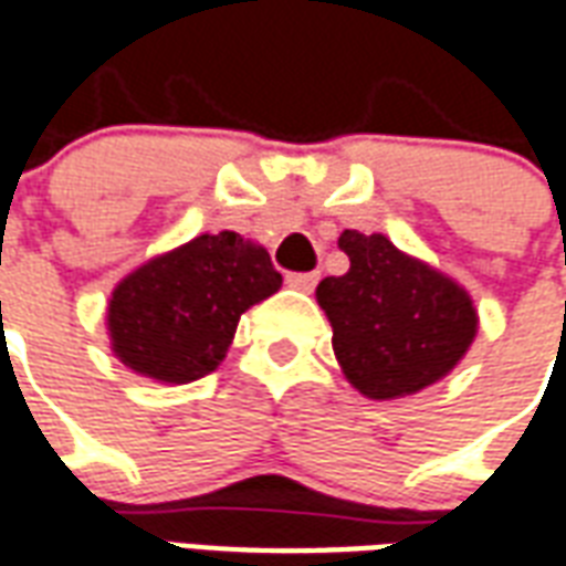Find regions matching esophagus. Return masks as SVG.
<instances>
[{"instance_id": "1", "label": "esophagus", "mask_w": 566, "mask_h": 566, "mask_svg": "<svg viewBox=\"0 0 566 566\" xmlns=\"http://www.w3.org/2000/svg\"><path fill=\"white\" fill-rule=\"evenodd\" d=\"M286 283L292 289H298V292H311L319 283V274L316 271H311V274H286Z\"/></svg>"}]
</instances>
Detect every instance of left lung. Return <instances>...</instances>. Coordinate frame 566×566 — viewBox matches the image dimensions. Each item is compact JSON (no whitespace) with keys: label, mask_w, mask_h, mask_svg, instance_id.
<instances>
[{"label":"left lung","mask_w":566,"mask_h":566,"mask_svg":"<svg viewBox=\"0 0 566 566\" xmlns=\"http://www.w3.org/2000/svg\"><path fill=\"white\" fill-rule=\"evenodd\" d=\"M337 247L349 255V271L325 277L316 301L332 323L344 377L374 401L447 377L476 337L480 319L468 292L386 234L346 229Z\"/></svg>","instance_id":"1"}]
</instances>
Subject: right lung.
I'll return each instance as SVG.
<instances>
[{
    "mask_svg": "<svg viewBox=\"0 0 566 566\" xmlns=\"http://www.w3.org/2000/svg\"><path fill=\"white\" fill-rule=\"evenodd\" d=\"M280 283L265 247L238 232L198 234L119 280L108 304L111 349L142 377L192 382L217 370L241 313Z\"/></svg>",
    "mask_w": 566,
    "mask_h": 566,
    "instance_id": "right-lung-1",
    "label": "right lung"
}]
</instances>
